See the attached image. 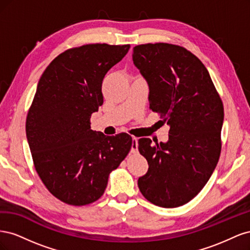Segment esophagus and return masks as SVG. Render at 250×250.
<instances>
[{"label":"esophagus","instance_id":"1","mask_svg":"<svg viewBox=\"0 0 250 250\" xmlns=\"http://www.w3.org/2000/svg\"><path fill=\"white\" fill-rule=\"evenodd\" d=\"M138 138H132V144H131V153L135 154L138 153Z\"/></svg>","mask_w":250,"mask_h":250}]
</instances>
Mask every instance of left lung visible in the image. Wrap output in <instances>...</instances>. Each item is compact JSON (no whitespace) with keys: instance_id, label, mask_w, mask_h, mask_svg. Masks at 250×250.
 Returning <instances> with one entry per match:
<instances>
[{"instance_id":"left-lung-1","label":"left lung","mask_w":250,"mask_h":250,"mask_svg":"<svg viewBox=\"0 0 250 250\" xmlns=\"http://www.w3.org/2000/svg\"><path fill=\"white\" fill-rule=\"evenodd\" d=\"M132 59L149 83V108L170 126L166 144L139 140L149 165L139 188L155 206H184L206 186L220 157L222 100L207 67L184 47L139 44Z\"/></svg>"}]
</instances>
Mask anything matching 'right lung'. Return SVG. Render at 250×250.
I'll return each mask as SVG.
<instances>
[{
    "instance_id": "1",
    "label": "right lung",
    "mask_w": 250,
    "mask_h": 250,
    "mask_svg": "<svg viewBox=\"0 0 250 250\" xmlns=\"http://www.w3.org/2000/svg\"><path fill=\"white\" fill-rule=\"evenodd\" d=\"M130 44L88 43L67 49L47 66L26 119L34 168L48 191L66 204L99 199L131 149L122 132L106 137L90 129L103 104L102 81Z\"/></svg>"
}]
</instances>
